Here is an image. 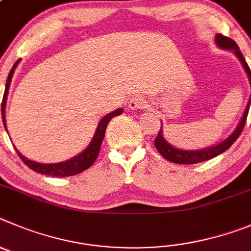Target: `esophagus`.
Instances as JSON below:
<instances>
[{"label": "esophagus", "instance_id": "1", "mask_svg": "<svg viewBox=\"0 0 251 251\" xmlns=\"http://www.w3.org/2000/svg\"><path fill=\"white\" fill-rule=\"evenodd\" d=\"M146 105V101L145 99L142 98V96H134V98L131 99L130 102H128V107H130L131 110H140L142 109V107H145Z\"/></svg>", "mask_w": 251, "mask_h": 251}]
</instances>
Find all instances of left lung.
<instances>
[{
    "mask_svg": "<svg viewBox=\"0 0 251 251\" xmlns=\"http://www.w3.org/2000/svg\"><path fill=\"white\" fill-rule=\"evenodd\" d=\"M215 41H216V45H218L219 47H221V49L234 50V52H235V55L238 56L241 65H243L245 71H247L248 76H249L250 85H251V71L249 66H248L247 61H245V58H244L243 53L240 52V50H239V46L236 45V42L234 41V40H231L230 37H226V36L224 35H220V33L216 35ZM250 102H251V96H250L249 102H248L247 109H245V112H244L243 117H241V120H240V124L238 125L236 130L234 131V132H232L226 140H224V141L218 144V145L211 146V148L202 149V150H196V151L179 150V149L174 148V146H171L170 144H168V142L165 141V139L162 137L161 128H160L159 134H157L156 139H155V148H156L157 151L161 153L162 157H165V159L169 160V161L171 162H175V164H185V165L198 164V162H202V161H206V160L213 159V157L218 156V155L223 153L224 151H226L227 149H229L230 146H231L236 140H238V137L240 136L241 131H243L244 126H245V123H247Z\"/></svg>",
    "mask_w": 251,
    "mask_h": 251,
    "instance_id": "obj_1",
    "label": "left lung"
}]
</instances>
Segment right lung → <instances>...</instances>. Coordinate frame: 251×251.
<instances>
[{
    "instance_id": "1",
    "label": "right lung",
    "mask_w": 251,
    "mask_h": 251,
    "mask_svg": "<svg viewBox=\"0 0 251 251\" xmlns=\"http://www.w3.org/2000/svg\"><path fill=\"white\" fill-rule=\"evenodd\" d=\"M20 62L19 61H16L13 67L11 69L10 74H8L7 77V83H6V89H4V94H3V100H2L1 103V112H2V120H3V125L4 124V107H6V99H7V94H8V89H10V83H11V78H12L13 72H15L16 66ZM123 114V110L117 109L115 111L110 112L109 115H106L103 117L102 120L99 123L98 128H96V132H95V136L92 139V141L90 142V145L87 146V149L85 151H82L81 153H78L77 156H75L74 159L69 160V161H64V162H58V164H40V162L36 161H31V160L26 159L25 156H22L21 153L17 151L19 153V156L21 157L22 161L28 166L30 169H32L33 171L38 174H44V175L47 176H57V177H66V176H72L76 175V174H80L82 171L87 170V169L91 166L92 164L95 162V160L98 159L99 152H100V148H101V142H102L103 136H105V131L109 123L111 121L112 117L117 116V115Z\"/></svg>"
}]
</instances>
